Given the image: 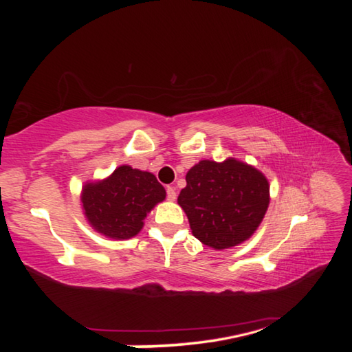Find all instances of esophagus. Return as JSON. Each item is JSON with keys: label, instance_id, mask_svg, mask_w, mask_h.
<instances>
[{"label": "esophagus", "instance_id": "1", "mask_svg": "<svg viewBox=\"0 0 352 352\" xmlns=\"http://www.w3.org/2000/svg\"><path fill=\"white\" fill-rule=\"evenodd\" d=\"M166 192H168V200L174 201L177 199V192H175V188L172 186H168V189H166Z\"/></svg>", "mask_w": 352, "mask_h": 352}]
</instances>
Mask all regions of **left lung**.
<instances>
[{
    "label": "left lung",
    "instance_id": "8db88e82",
    "mask_svg": "<svg viewBox=\"0 0 352 352\" xmlns=\"http://www.w3.org/2000/svg\"><path fill=\"white\" fill-rule=\"evenodd\" d=\"M177 201L201 243L226 250L258 230L270 204V184L259 169L233 157L220 163L201 160L188 170Z\"/></svg>",
    "mask_w": 352,
    "mask_h": 352
}]
</instances>
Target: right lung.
Here are the masks:
<instances>
[{"instance_id":"add662e5","label":"right lung","mask_w":352,"mask_h":352,"mask_svg":"<svg viewBox=\"0 0 352 352\" xmlns=\"http://www.w3.org/2000/svg\"><path fill=\"white\" fill-rule=\"evenodd\" d=\"M166 199V189L152 172L122 164L102 180L85 182L82 211L94 231L124 241L140 233L144 219Z\"/></svg>"}]
</instances>
